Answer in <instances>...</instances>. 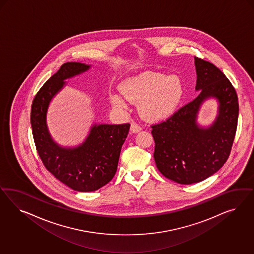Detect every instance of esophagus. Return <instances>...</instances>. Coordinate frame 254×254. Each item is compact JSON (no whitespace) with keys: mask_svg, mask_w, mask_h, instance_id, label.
I'll list each match as a JSON object with an SVG mask.
<instances>
[{"mask_svg":"<svg viewBox=\"0 0 254 254\" xmlns=\"http://www.w3.org/2000/svg\"><path fill=\"white\" fill-rule=\"evenodd\" d=\"M141 130V127L137 123L131 124L130 131L132 133H138Z\"/></svg>","mask_w":254,"mask_h":254,"instance_id":"34e87169","label":"esophagus"}]
</instances>
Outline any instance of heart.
Wrapping results in <instances>:
<instances>
[{"label": "heart", "instance_id": "obj_1", "mask_svg": "<svg viewBox=\"0 0 254 254\" xmlns=\"http://www.w3.org/2000/svg\"><path fill=\"white\" fill-rule=\"evenodd\" d=\"M124 97L138 104L140 115L147 120L157 121L171 116L183 96V87L177 77L147 71L126 80L120 85ZM113 104L127 107L123 98L117 94L111 97Z\"/></svg>", "mask_w": 254, "mask_h": 254}]
</instances>
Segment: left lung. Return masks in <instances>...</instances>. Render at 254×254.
<instances>
[{"mask_svg":"<svg viewBox=\"0 0 254 254\" xmlns=\"http://www.w3.org/2000/svg\"><path fill=\"white\" fill-rule=\"evenodd\" d=\"M194 100L180 108L166 121L152 126L154 157L162 174L180 185H192L210 177L226 162L235 139L239 100L230 81L215 65L194 57ZM208 97L219 101L218 116L205 129L196 123L199 106Z\"/></svg>","mask_w":254,"mask_h":254,"instance_id":"obj_1","label":"left lung"}]
</instances>
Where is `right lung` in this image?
Listing matches in <instances>:
<instances>
[{"instance_id": "right-lung-1", "label": "right lung", "mask_w": 254, "mask_h": 254, "mask_svg": "<svg viewBox=\"0 0 254 254\" xmlns=\"http://www.w3.org/2000/svg\"><path fill=\"white\" fill-rule=\"evenodd\" d=\"M89 68L80 62L64 63L41 87L31 105V129L41 160L62 184L78 192L96 191L112 181L130 127L128 123L94 125L85 141L75 148H63L52 139L46 125L50 101L66 79Z\"/></svg>"}]
</instances>
